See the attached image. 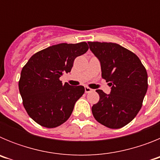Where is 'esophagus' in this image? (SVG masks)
<instances>
[{"instance_id": "obj_1", "label": "esophagus", "mask_w": 160, "mask_h": 160, "mask_svg": "<svg viewBox=\"0 0 160 160\" xmlns=\"http://www.w3.org/2000/svg\"><path fill=\"white\" fill-rule=\"evenodd\" d=\"M93 91V90L91 88H90V87H85V92L87 93H90V92H92Z\"/></svg>"}]
</instances>
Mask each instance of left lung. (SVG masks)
<instances>
[{"mask_svg": "<svg viewBox=\"0 0 160 160\" xmlns=\"http://www.w3.org/2000/svg\"><path fill=\"white\" fill-rule=\"evenodd\" d=\"M88 44L100 61L102 78L111 87L110 94L96 90L99 101L93 105V115L107 128H123L135 118L142 107L148 87L146 68L135 53L118 44Z\"/></svg>", "mask_w": 160, "mask_h": 160, "instance_id": "obj_1", "label": "left lung"}]
</instances>
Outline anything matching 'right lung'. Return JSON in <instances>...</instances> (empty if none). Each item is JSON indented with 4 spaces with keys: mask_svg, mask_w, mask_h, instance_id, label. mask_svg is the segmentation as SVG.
<instances>
[{
    "mask_svg": "<svg viewBox=\"0 0 160 160\" xmlns=\"http://www.w3.org/2000/svg\"><path fill=\"white\" fill-rule=\"evenodd\" d=\"M88 49L85 42L58 44L37 52L23 66L19 91L25 111L37 123L54 128L70 118L85 88L63 85L59 78L70 72L74 59Z\"/></svg>",
    "mask_w": 160,
    "mask_h": 160,
    "instance_id": "right-lung-1",
    "label": "right lung"
}]
</instances>
